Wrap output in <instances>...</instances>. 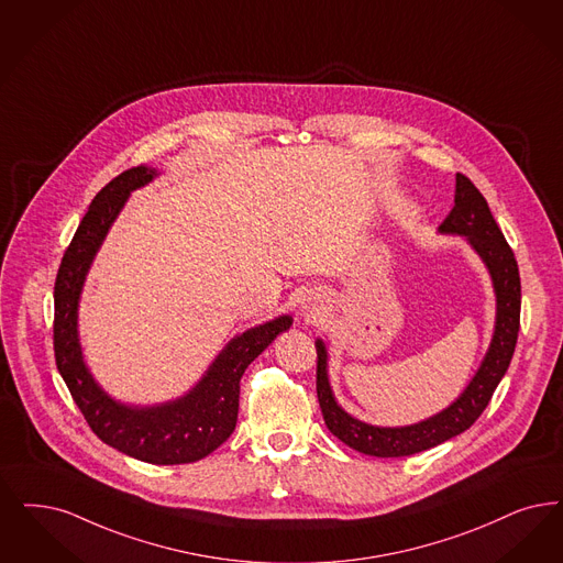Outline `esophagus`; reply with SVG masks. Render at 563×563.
I'll use <instances>...</instances> for the list:
<instances>
[{"label": "esophagus", "instance_id": "1", "mask_svg": "<svg viewBox=\"0 0 563 563\" xmlns=\"http://www.w3.org/2000/svg\"><path fill=\"white\" fill-rule=\"evenodd\" d=\"M303 314L308 316V318H310V316L316 318V314H318V308H316V303H312V306H306V308H303Z\"/></svg>", "mask_w": 563, "mask_h": 563}]
</instances>
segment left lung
Masks as SVG:
<instances>
[{
	"mask_svg": "<svg viewBox=\"0 0 563 563\" xmlns=\"http://www.w3.org/2000/svg\"><path fill=\"white\" fill-rule=\"evenodd\" d=\"M440 232L467 236L470 245L490 272L496 292L495 335L486 358L465 391L449 408L406 428H377L362 423L335 402L327 375V347L320 339L316 341V394L324 423L343 444L371 456H410L472 428L490 402L496 385L505 377L516 352L521 310L518 262L496 224L488 202L463 174H456L454 207L440 224Z\"/></svg>",
	"mask_w": 563,
	"mask_h": 563,
	"instance_id": "1",
	"label": "left lung"
}]
</instances>
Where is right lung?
Returning a JSON list of instances; mask_svg holds the SVG:
<instances>
[{"mask_svg": "<svg viewBox=\"0 0 563 563\" xmlns=\"http://www.w3.org/2000/svg\"><path fill=\"white\" fill-rule=\"evenodd\" d=\"M157 172L137 165L109 181L91 201L54 285V356L68 391L91 431L109 446L153 465L195 463L222 446L236 428L241 377L278 333L291 327V316H278L232 339L186 396L165 405L137 408L113 400L81 356L77 308L91 260L130 192L148 184Z\"/></svg>", "mask_w": 563, "mask_h": 563, "instance_id": "right-lung-1", "label": "right lung"}]
</instances>
